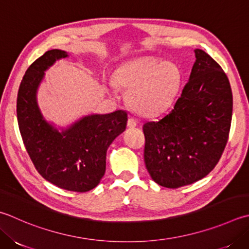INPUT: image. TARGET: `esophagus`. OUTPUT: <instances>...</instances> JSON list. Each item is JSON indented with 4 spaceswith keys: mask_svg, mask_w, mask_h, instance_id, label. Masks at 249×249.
<instances>
[{
    "mask_svg": "<svg viewBox=\"0 0 249 249\" xmlns=\"http://www.w3.org/2000/svg\"><path fill=\"white\" fill-rule=\"evenodd\" d=\"M137 124H138L137 120L134 119V118H129V119H128V121H127V126H128L129 128L136 127V126H137Z\"/></svg>",
    "mask_w": 249,
    "mask_h": 249,
    "instance_id": "obj_1",
    "label": "esophagus"
}]
</instances>
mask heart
Returning <instances> with one entry per match:
<instances>
[{"instance_id": "1", "label": "heart", "mask_w": 249, "mask_h": 249, "mask_svg": "<svg viewBox=\"0 0 249 249\" xmlns=\"http://www.w3.org/2000/svg\"><path fill=\"white\" fill-rule=\"evenodd\" d=\"M180 80L181 73L175 63L153 56L135 58L114 73V83L129 90L130 106L142 115L166 110L177 94Z\"/></svg>"}]
</instances>
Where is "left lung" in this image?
Here are the masks:
<instances>
[{
    "mask_svg": "<svg viewBox=\"0 0 249 249\" xmlns=\"http://www.w3.org/2000/svg\"><path fill=\"white\" fill-rule=\"evenodd\" d=\"M194 53L190 79L174 108L142 127L145 167L155 182L169 189L207 176L221 158L231 127L228 76L208 53Z\"/></svg>",
    "mask_w": 249,
    "mask_h": 249,
    "instance_id": "obj_1",
    "label": "left lung"
}]
</instances>
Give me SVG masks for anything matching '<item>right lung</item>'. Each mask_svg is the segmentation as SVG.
Segmentation results:
<instances>
[{
	"mask_svg": "<svg viewBox=\"0 0 249 249\" xmlns=\"http://www.w3.org/2000/svg\"><path fill=\"white\" fill-rule=\"evenodd\" d=\"M65 51H47L28 68L17 96V119L24 147L41 176L61 189L87 192L98 186L106 172L109 145L127 124V112L91 114L60 133L43 118L36 91L53 62Z\"/></svg>",
	"mask_w": 249,
	"mask_h": 249,
	"instance_id": "obj_1",
	"label": "right lung"
}]
</instances>
